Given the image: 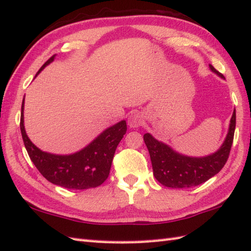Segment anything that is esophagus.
Instances as JSON below:
<instances>
[{"instance_id": "obj_1", "label": "esophagus", "mask_w": 251, "mask_h": 251, "mask_svg": "<svg viewBox=\"0 0 251 251\" xmlns=\"http://www.w3.org/2000/svg\"><path fill=\"white\" fill-rule=\"evenodd\" d=\"M143 116L140 115V113H133L128 117V125L131 128H137L143 124Z\"/></svg>"}]
</instances>
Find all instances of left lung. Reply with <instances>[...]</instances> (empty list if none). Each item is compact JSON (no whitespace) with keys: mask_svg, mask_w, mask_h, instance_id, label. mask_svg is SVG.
Here are the masks:
<instances>
[{"mask_svg":"<svg viewBox=\"0 0 251 251\" xmlns=\"http://www.w3.org/2000/svg\"><path fill=\"white\" fill-rule=\"evenodd\" d=\"M214 74L221 78L220 74L212 65H209ZM236 127V111L230 118L228 133L225 141L216 152L205 157H188L173 150L169 146L153 138L150 134L144 135L151 160L153 176L162 185L173 189H184L197 186L217 175L228 159L231 145L234 140Z\"/></svg>","mask_w":251,"mask_h":251,"instance_id":"obj_1","label":"left lung"}]
</instances>
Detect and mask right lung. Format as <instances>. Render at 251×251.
I'll return each instance as SVG.
<instances>
[{
  "label": "right lung",
  "mask_w": 251,
  "mask_h": 251,
  "mask_svg": "<svg viewBox=\"0 0 251 251\" xmlns=\"http://www.w3.org/2000/svg\"><path fill=\"white\" fill-rule=\"evenodd\" d=\"M54 56L49 58L40 68L37 75L50 62H52ZM20 126L27 153L38 171L52 184L71 190L97 188L107 179L114 153L127 130L126 122L121 121L108 127L80 151L62 156L42 151L26 135L24 100L22 103Z\"/></svg>",
  "instance_id": "obj_1"
}]
</instances>
